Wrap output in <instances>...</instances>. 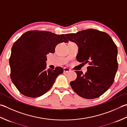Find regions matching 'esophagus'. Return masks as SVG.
Wrapping results in <instances>:
<instances>
[{"label":"esophagus","instance_id":"esophagus-1","mask_svg":"<svg viewBox=\"0 0 127 127\" xmlns=\"http://www.w3.org/2000/svg\"><path fill=\"white\" fill-rule=\"evenodd\" d=\"M63 70H64V73H69V72H70V71H71L70 69L68 68H64L63 69Z\"/></svg>","mask_w":127,"mask_h":127}]
</instances>
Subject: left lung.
I'll return each instance as SVG.
<instances>
[{
	"mask_svg": "<svg viewBox=\"0 0 127 127\" xmlns=\"http://www.w3.org/2000/svg\"><path fill=\"white\" fill-rule=\"evenodd\" d=\"M65 36L68 41L78 46L77 61L89 64L85 74L81 71H75L77 78L70 82L71 88L84 98L98 97L112 85L117 71L116 44L108 34L94 29Z\"/></svg>",
	"mask_w": 127,
	"mask_h": 127,
	"instance_id": "left-lung-1",
	"label": "left lung"
}]
</instances>
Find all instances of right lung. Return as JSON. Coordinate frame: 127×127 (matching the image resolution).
Instances as JSON below:
<instances>
[{"label":"right lung","mask_w":127,"mask_h":127,"mask_svg":"<svg viewBox=\"0 0 127 127\" xmlns=\"http://www.w3.org/2000/svg\"><path fill=\"white\" fill-rule=\"evenodd\" d=\"M68 41L64 34L30 31L14 43L9 59L11 81L22 95L35 98L47 93L63 69H46V55L55 52L59 43Z\"/></svg>","instance_id":"add662e5"}]
</instances>
